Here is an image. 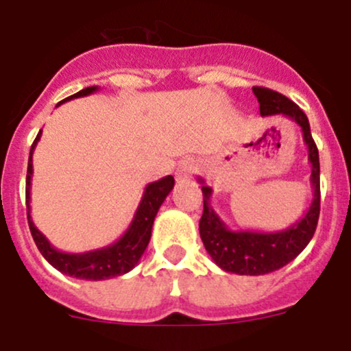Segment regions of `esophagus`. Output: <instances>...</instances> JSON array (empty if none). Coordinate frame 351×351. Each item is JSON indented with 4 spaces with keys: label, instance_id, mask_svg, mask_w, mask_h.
<instances>
[{
    "label": "esophagus",
    "instance_id": "34e87169",
    "mask_svg": "<svg viewBox=\"0 0 351 351\" xmlns=\"http://www.w3.org/2000/svg\"><path fill=\"white\" fill-rule=\"evenodd\" d=\"M200 162L197 158H185L180 161L178 168H176V180H185L189 178L190 175H193V173L199 169Z\"/></svg>",
    "mask_w": 351,
    "mask_h": 351
}]
</instances>
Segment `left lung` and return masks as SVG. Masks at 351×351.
I'll use <instances>...</instances> for the list:
<instances>
[{"label": "left lung", "instance_id": "left-lung-1", "mask_svg": "<svg viewBox=\"0 0 351 351\" xmlns=\"http://www.w3.org/2000/svg\"><path fill=\"white\" fill-rule=\"evenodd\" d=\"M258 101L261 117H280L295 121L302 128L304 142L308 149V162L312 165L311 183L314 199L307 213L290 228L281 231H254L230 230L210 206L213 189L206 185L204 178H197L202 185L204 213L200 217L199 231L207 254L217 266L226 273L241 276H261L273 273L293 261L312 240L317 228L319 210H321V185H319V151L311 134L308 118L304 111L276 90L266 87H254Z\"/></svg>", "mask_w": 351, "mask_h": 351}]
</instances>
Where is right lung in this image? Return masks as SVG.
Wrapping results in <instances>:
<instances>
[{
  "label": "right lung",
  "instance_id": "right-lung-1",
  "mask_svg": "<svg viewBox=\"0 0 351 351\" xmlns=\"http://www.w3.org/2000/svg\"><path fill=\"white\" fill-rule=\"evenodd\" d=\"M99 87H85L80 93L73 94V96L66 97L64 101L77 99V97L90 96ZM64 101L58 103L63 104ZM40 134H37L36 141H34L32 147H30L29 156V166H27V186H25V202H27V219H29L30 233H32L34 241H36L37 248L43 254V257L49 262L54 269L60 273L68 274L71 278H78V280L87 281H101L110 280V278L121 276L127 274L128 271L134 269L138 264L141 257L144 255L145 248H147L149 240H151L152 224H154V217L158 214L159 207L165 202L168 193L173 190L175 185V178L171 175L165 176V178L152 182L145 186L144 195H142L141 204H138L135 216L132 219L130 226L127 228L123 234L118 238L114 243L108 245V247L97 248V250L82 252V254H70V252H61L51 245V241L40 233L34 224L32 216H30V182H32V154L36 149L37 142L40 141Z\"/></svg>",
  "mask_w": 351,
  "mask_h": 351
}]
</instances>
